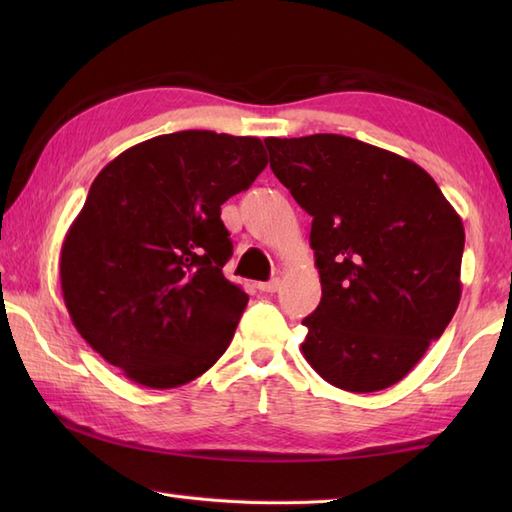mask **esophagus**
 <instances>
[{
    "mask_svg": "<svg viewBox=\"0 0 512 512\" xmlns=\"http://www.w3.org/2000/svg\"><path fill=\"white\" fill-rule=\"evenodd\" d=\"M279 286H281L279 279H270V281H266V284H257V288L262 292H277Z\"/></svg>",
    "mask_w": 512,
    "mask_h": 512,
    "instance_id": "esophagus-1",
    "label": "esophagus"
}]
</instances>
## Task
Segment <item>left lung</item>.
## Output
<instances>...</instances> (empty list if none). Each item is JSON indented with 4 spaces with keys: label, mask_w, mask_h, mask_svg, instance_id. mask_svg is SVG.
Wrapping results in <instances>:
<instances>
[{
    "label": "left lung",
    "mask_w": 512,
    "mask_h": 512,
    "mask_svg": "<svg viewBox=\"0 0 512 512\" xmlns=\"http://www.w3.org/2000/svg\"><path fill=\"white\" fill-rule=\"evenodd\" d=\"M270 169L312 215L321 303L301 352L330 385L405 378L462 297L464 226L427 171L339 134L266 138Z\"/></svg>",
    "instance_id": "left-lung-1"
}]
</instances>
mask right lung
<instances>
[{"label": "right lung", "instance_id": "right-lung-1", "mask_svg": "<svg viewBox=\"0 0 512 512\" xmlns=\"http://www.w3.org/2000/svg\"><path fill=\"white\" fill-rule=\"evenodd\" d=\"M268 165L262 140L202 129L149 138L92 182L61 246L74 328L151 389L187 385L231 343L248 303L222 273L220 206Z\"/></svg>", "mask_w": 512, "mask_h": 512}]
</instances>
